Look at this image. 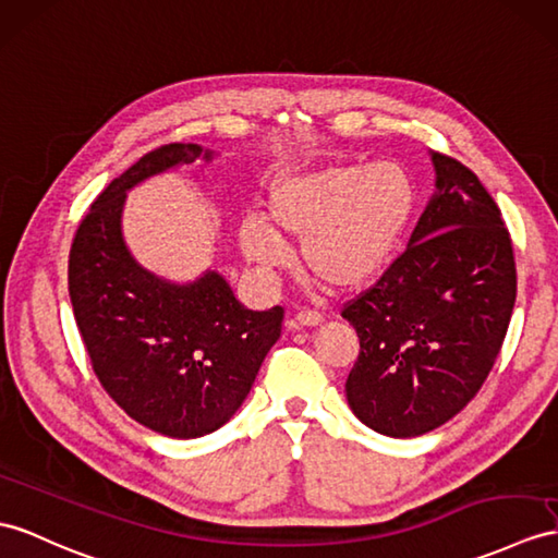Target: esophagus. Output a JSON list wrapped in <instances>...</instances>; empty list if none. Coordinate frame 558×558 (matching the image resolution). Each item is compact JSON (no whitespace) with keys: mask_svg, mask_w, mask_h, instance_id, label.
Segmentation results:
<instances>
[{"mask_svg":"<svg viewBox=\"0 0 558 558\" xmlns=\"http://www.w3.org/2000/svg\"><path fill=\"white\" fill-rule=\"evenodd\" d=\"M287 324H289V329H303V326H317V324H322V315H317V312H298V315H293Z\"/></svg>","mask_w":558,"mask_h":558,"instance_id":"34e87169","label":"esophagus"}]
</instances>
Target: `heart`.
Returning a JSON list of instances; mask_svg holds the SVG:
<instances>
[{
  "label": "heart",
  "instance_id": "heart-1",
  "mask_svg": "<svg viewBox=\"0 0 558 558\" xmlns=\"http://www.w3.org/2000/svg\"><path fill=\"white\" fill-rule=\"evenodd\" d=\"M416 182L402 162H329L277 177L265 220L239 227L241 251L263 269L289 265L283 239L301 241V260L322 287L350 293L386 275L416 213Z\"/></svg>",
  "mask_w": 558,
  "mask_h": 558
}]
</instances>
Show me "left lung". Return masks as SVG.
I'll use <instances>...</instances> for the list:
<instances>
[{"instance_id":"1","label":"left lung","mask_w":558,"mask_h":558,"mask_svg":"<svg viewBox=\"0 0 558 558\" xmlns=\"http://www.w3.org/2000/svg\"><path fill=\"white\" fill-rule=\"evenodd\" d=\"M436 194L407 251L343 307L360 336L350 410L376 433L442 426L490 374L515 303L511 236L487 189L459 160L430 154Z\"/></svg>"}]
</instances>
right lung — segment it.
I'll return each mask as SVG.
<instances>
[{
	"label": "right lung",
	"mask_w": 558,
	"mask_h": 558,
	"mask_svg": "<svg viewBox=\"0 0 558 558\" xmlns=\"http://www.w3.org/2000/svg\"><path fill=\"white\" fill-rule=\"evenodd\" d=\"M215 151L166 144L108 184L80 222L68 257V293L99 384L142 426L201 438L246 400L283 310L243 307L220 271L174 283L134 260L122 239L132 186Z\"/></svg>",
	"instance_id": "right-lung-1"
}]
</instances>
